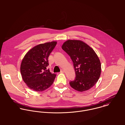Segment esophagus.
Listing matches in <instances>:
<instances>
[{"label": "esophagus", "instance_id": "obj_1", "mask_svg": "<svg viewBox=\"0 0 125 125\" xmlns=\"http://www.w3.org/2000/svg\"><path fill=\"white\" fill-rule=\"evenodd\" d=\"M64 72V70H63V69H61V73H63Z\"/></svg>", "mask_w": 125, "mask_h": 125}]
</instances>
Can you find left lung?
<instances>
[{
    "label": "left lung",
    "mask_w": 125,
    "mask_h": 125,
    "mask_svg": "<svg viewBox=\"0 0 125 125\" xmlns=\"http://www.w3.org/2000/svg\"><path fill=\"white\" fill-rule=\"evenodd\" d=\"M62 48L73 62L75 77L69 82L72 88L82 92L93 87L101 73V62L94 50L83 41L76 40L65 41Z\"/></svg>",
    "instance_id": "left-lung-1"
}]
</instances>
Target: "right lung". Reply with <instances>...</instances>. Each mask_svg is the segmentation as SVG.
Segmentation results:
<instances>
[{"mask_svg": "<svg viewBox=\"0 0 125 125\" xmlns=\"http://www.w3.org/2000/svg\"><path fill=\"white\" fill-rule=\"evenodd\" d=\"M57 42L52 41L38 45L25 54L21 64V73L24 82L30 89L42 91L53 83L56 74L52 73L47 67L48 58Z\"/></svg>", "mask_w": 125, "mask_h": 125, "instance_id": "obj_1", "label": "right lung"}]
</instances>
